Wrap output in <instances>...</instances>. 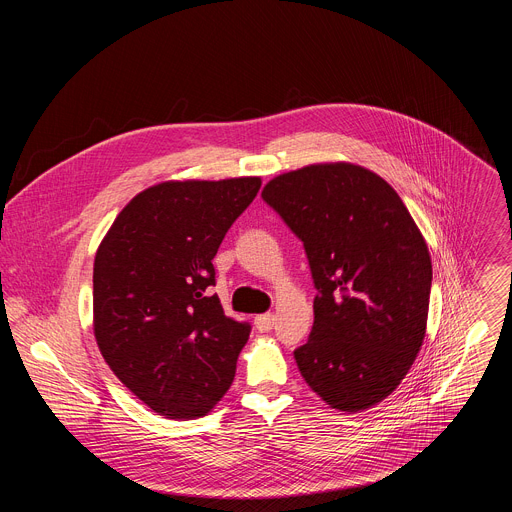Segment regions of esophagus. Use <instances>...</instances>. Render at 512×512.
Returning <instances> with one entry per match:
<instances>
[{
	"instance_id": "1",
	"label": "esophagus",
	"mask_w": 512,
	"mask_h": 512,
	"mask_svg": "<svg viewBox=\"0 0 512 512\" xmlns=\"http://www.w3.org/2000/svg\"><path fill=\"white\" fill-rule=\"evenodd\" d=\"M275 324V316L273 314H261L255 318V326L259 332H269Z\"/></svg>"
}]
</instances>
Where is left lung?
<instances>
[{
	"instance_id": "obj_1",
	"label": "left lung",
	"mask_w": 512,
	"mask_h": 512,
	"mask_svg": "<svg viewBox=\"0 0 512 512\" xmlns=\"http://www.w3.org/2000/svg\"><path fill=\"white\" fill-rule=\"evenodd\" d=\"M306 249L318 294L304 381L330 407L369 409L403 381L427 324L431 259L399 194L354 164H314L261 192Z\"/></svg>"
}]
</instances>
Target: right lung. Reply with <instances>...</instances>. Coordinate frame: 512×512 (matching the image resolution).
<instances>
[{
  "mask_svg": "<svg viewBox=\"0 0 512 512\" xmlns=\"http://www.w3.org/2000/svg\"><path fill=\"white\" fill-rule=\"evenodd\" d=\"M259 178L162 182L115 218L93 267L95 338L117 379L170 419L206 415L229 391L251 324L225 316L212 259Z\"/></svg>",
  "mask_w": 512,
  "mask_h": 512,
  "instance_id": "add662e5",
  "label": "right lung"
}]
</instances>
